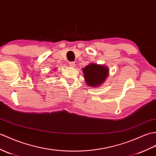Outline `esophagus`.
Segmentation results:
<instances>
[{
	"label": "esophagus",
	"mask_w": 156,
	"mask_h": 156,
	"mask_svg": "<svg viewBox=\"0 0 156 156\" xmlns=\"http://www.w3.org/2000/svg\"><path fill=\"white\" fill-rule=\"evenodd\" d=\"M69 66L70 67H75V62H69Z\"/></svg>",
	"instance_id": "34e87169"
}]
</instances>
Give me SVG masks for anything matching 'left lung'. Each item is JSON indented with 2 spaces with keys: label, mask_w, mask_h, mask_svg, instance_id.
Wrapping results in <instances>:
<instances>
[{
  "label": "left lung",
  "mask_w": 156,
  "mask_h": 156,
  "mask_svg": "<svg viewBox=\"0 0 156 156\" xmlns=\"http://www.w3.org/2000/svg\"><path fill=\"white\" fill-rule=\"evenodd\" d=\"M83 73L86 84L94 88L100 86L106 81L109 70L103 65L91 63L83 68Z\"/></svg>",
  "instance_id": "8db88e82"
}]
</instances>
